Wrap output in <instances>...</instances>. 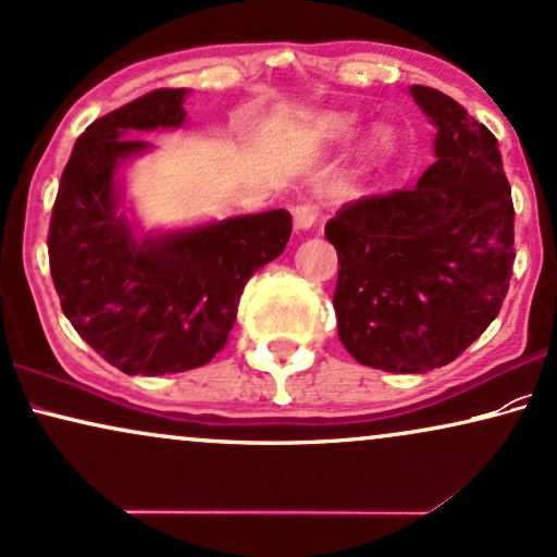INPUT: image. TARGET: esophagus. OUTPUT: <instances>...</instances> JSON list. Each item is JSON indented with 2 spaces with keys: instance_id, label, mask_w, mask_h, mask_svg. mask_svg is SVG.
Wrapping results in <instances>:
<instances>
[{
  "instance_id": "1",
  "label": "esophagus",
  "mask_w": 557,
  "mask_h": 557,
  "mask_svg": "<svg viewBox=\"0 0 557 557\" xmlns=\"http://www.w3.org/2000/svg\"><path fill=\"white\" fill-rule=\"evenodd\" d=\"M293 213V223L298 231H308L311 226H315V221H319V208L313 206V202H295L290 208Z\"/></svg>"
}]
</instances>
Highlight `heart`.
Instances as JSON below:
<instances>
[{
    "instance_id": "b5f03b06",
    "label": "heart",
    "mask_w": 557,
    "mask_h": 557,
    "mask_svg": "<svg viewBox=\"0 0 557 557\" xmlns=\"http://www.w3.org/2000/svg\"><path fill=\"white\" fill-rule=\"evenodd\" d=\"M331 133L339 138H349L351 136V125L347 121H334L331 123Z\"/></svg>"
}]
</instances>
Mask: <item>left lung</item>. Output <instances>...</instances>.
Wrapping results in <instances>:
<instances>
[{
    "instance_id": "obj_1",
    "label": "left lung",
    "mask_w": 557,
    "mask_h": 557,
    "mask_svg": "<svg viewBox=\"0 0 557 557\" xmlns=\"http://www.w3.org/2000/svg\"><path fill=\"white\" fill-rule=\"evenodd\" d=\"M436 125L417 185L364 195L326 223L339 255L334 311L351 357L426 372L460 357L502 311L513 202L494 133L440 89L411 87Z\"/></svg>"
}]
</instances>
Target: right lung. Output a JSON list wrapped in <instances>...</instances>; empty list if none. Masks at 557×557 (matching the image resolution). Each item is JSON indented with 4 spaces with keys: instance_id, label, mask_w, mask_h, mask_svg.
Masks as SVG:
<instances>
[{
    "instance_id": "right-lung-1",
    "label": "right lung",
    "mask_w": 557,
    "mask_h": 557,
    "mask_svg": "<svg viewBox=\"0 0 557 557\" xmlns=\"http://www.w3.org/2000/svg\"><path fill=\"white\" fill-rule=\"evenodd\" d=\"M185 89H153L97 117L76 138L48 228L61 311L102 360L125 375L208 364L228 339L249 277L285 251L287 210L242 215L136 242L117 215L115 174L146 140L136 131L185 121Z\"/></svg>"
}]
</instances>
